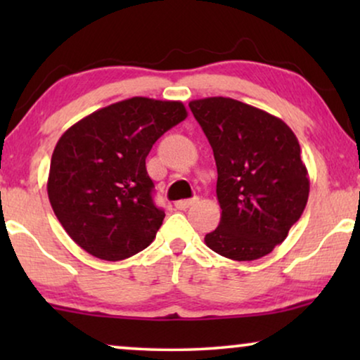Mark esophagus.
<instances>
[{
  "label": "esophagus",
  "mask_w": 360,
  "mask_h": 360,
  "mask_svg": "<svg viewBox=\"0 0 360 360\" xmlns=\"http://www.w3.org/2000/svg\"><path fill=\"white\" fill-rule=\"evenodd\" d=\"M196 200H198V198L179 200V201H175V208H176V210H186V208H190V206L193 205V203H196Z\"/></svg>",
  "instance_id": "34e87169"
}]
</instances>
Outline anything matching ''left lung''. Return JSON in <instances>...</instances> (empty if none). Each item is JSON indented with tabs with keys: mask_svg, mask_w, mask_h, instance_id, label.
Returning <instances> with one entry per match:
<instances>
[{
	"mask_svg": "<svg viewBox=\"0 0 360 360\" xmlns=\"http://www.w3.org/2000/svg\"><path fill=\"white\" fill-rule=\"evenodd\" d=\"M188 106L218 169L221 221L205 243L239 262L264 257L283 243L308 201L309 176L297 136L280 117L233 98Z\"/></svg>",
	"mask_w": 360,
	"mask_h": 360,
	"instance_id": "obj_1",
	"label": "left lung"
}]
</instances>
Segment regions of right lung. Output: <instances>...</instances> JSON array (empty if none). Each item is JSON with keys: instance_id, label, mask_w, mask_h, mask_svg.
Returning <instances> with one entry per match:
<instances>
[{"instance_id": "right-lung-1", "label": "right lung", "mask_w": 360, "mask_h": 360, "mask_svg": "<svg viewBox=\"0 0 360 360\" xmlns=\"http://www.w3.org/2000/svg\"><path fill=\"white\" fill-rule=\"evenodd\" d=\"M186 116L181 101L134 96L63 132L52 154L47 195L63 229L83 250L116 262L155 239L165 213L152 200L146 157Z\"/></svg>"}]
</instances>
